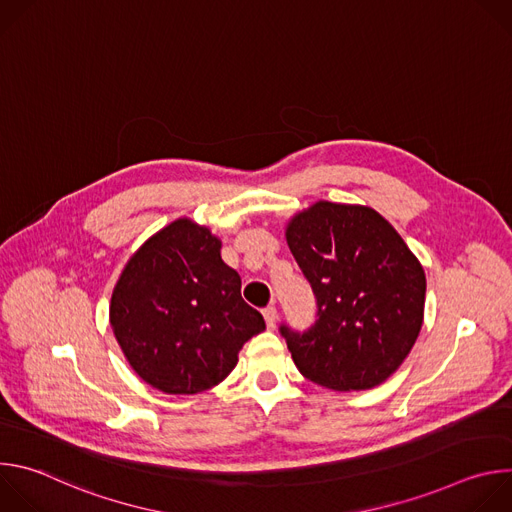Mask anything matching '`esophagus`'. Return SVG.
Listing matches in <instances>:
<instances>
[{
	"instance_id": "obj_1",
	"label": "esophagus",
	"mask_w": 512,
	"mask_h": 512,
	"mask_svg": "<svg viewBox=\"0 0 512 512\" xmlns=\"http://www.w3.org/2000/svg\"><path fill=\"white\" fill-rule=\"evenodd\" d=\"M263 318L267 322V328H275V324H277V310H275V306H267L263 310Z\"/></svg>"
}]
</instances>
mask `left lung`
<instances>
[{"label":"left lung","instance_id":"8db88e82","mask_svg":"<svg viewBox=\"0 0 512 512\" xmlns=\"http://www.w3.org/2000/svg\"><path fill=\"white\" fill-rule=\"evenodd\" d=\"M285 239L316 296L306 332L281 324L300 373L334 391L387 381L411 352L425 306V273L385 218L320 200L291 218Z\"/></svg>","mask_w":512,"mask_h":512}]
</instances>
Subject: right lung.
I'll use <instances>...</instances> for the list:
<instances>
[{
	"label": "right lung",
	"mask_w": 512,
	"mask_h": 512,
	"mask_svg": "<svg viewBox=\"0 0 512 512\" xmlns=\"http://www.w3.org/2000/svg\"><path fill=\"white\" fill-rule=\"evenodd\" d=\"M109 318L131 369L168 395L221 383L243 344L265 330L241 298L239 273L221 259V241L190 218L164 227L127 261Z\"/></svg>",
	"instance_id": "add662e5"
}]
</instances>
